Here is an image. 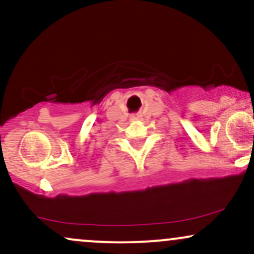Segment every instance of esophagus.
<instances>
[{"instance_id": "34e87169", "label": "esophagus", "mask_w": 254, "mask_h": 254, "mask_svg": "<svg viewBox=\"0 0 254 254\" xmlns=\"http://www.w3.org/2000/svg\"><path fill=\"white\" fill-rule=\"evenodd\" d=\"M130 120H132V121H139V120H142V116L140 114H135V115L130 116Z\"/></svg>"}]
</instances>
